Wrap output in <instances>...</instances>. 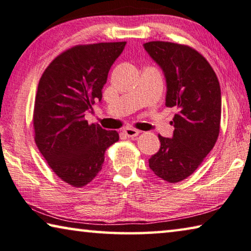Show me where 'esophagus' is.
<instances>
[{
    "label": "esophagus",
    "instance_id": "esophagus-1",
    "mask_svg": "<svg viewBox=\"0 0 251 251\" xmlns=\"http://www.w3.org/2000/svg\"><path fill=\"white\" fill-rule=\"evenodd\" d=\"M123 132H125V134L128 138H134V137H137V135L140 134L141 131H139L137 129H133V128H126Z\"/></svg>",
    "mask_w": 251,
    "mask_h": 251
}]
</instances>
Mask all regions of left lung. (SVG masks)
Returning a JSON list of instances; mask_svg holds the SVG:
<instances>
[{"mask_svg":"<svg viewBox=\"0 0 251 251\" xmlns=\"http://www.w3.org/2000/svg\"><path fill=\"white\" fill-rule=\"evenodd\" d=\"M162 69L166 105L176 106L172 138L159 135V151L149 159L155 176L170 183L194 174L216 145L220 130L221 91L208 61L188 45L151 41L143 44Z\"/></svg>","mask_w":251,"mask_h":251,"instance_id":"1","label":"left lung"}]
</instances>
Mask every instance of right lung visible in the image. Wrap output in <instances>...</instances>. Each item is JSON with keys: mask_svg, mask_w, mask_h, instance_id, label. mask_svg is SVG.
I'll use <instances>...</instances> for the list:
<instances>
[{"mask_svg": "<svg viewBox=\"0 0 251 251\" xmlns=\"http://www.w3.org/2000/svg\"><path fill=\"white\" fill-rule=\"evenodd\" d=\"M126 42L75 45L57 55L41 76L33 111L36 147L53 172L84 187L101 171L117 131L89 125L85 111L101 101L111 65Z\"/></svg>", "mask_w": 251, "mask_h": 251, "instance_id": "1", "label": "right lung"}]
</instances>
